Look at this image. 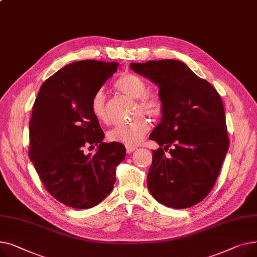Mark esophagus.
<instances>
[{"mask_svg": "<svg viewBox=\"0 0 257 257\" xmlns=\"http://www.w3.org/2000/svg\"><path fill=\"white\" fill-rule=\"evenodd\" d=\"M125 149H126V153L127 154H132V153H134L136 149H137V147H135V146H125Z\"/></svg>", "mask_w": 257, "mask_h": 257, "instance_id": "esophagus-1", "label": "esophagus"}]
</instances>
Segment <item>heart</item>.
<instances>
[{
    "label": "heart",
    "instance_id": "heart-1",
    "mask_svg": "<svg viewBox=\"0 0 257 257\" xmlns=\"http://www.w3.org/2000/svg\"><path fill=\"white\" fill-rule=\"evenodd\" d=\"M115 87L125 96L137 99V107L135 109L134 116H138L142 113L156 118L162 114L163 102L160 95L155 92H148L146 82L138 75L125 73L116 81ZM90 105H91L92 114L99 122L108 123L110 121L107 100L102 89L97 90L93 94ZM148 131L149 123L147 120L142 116H138L128 124L118 125L110 130L107 134V138L111 142L133 146L140 143Z\"/></svg>",
    "mask_w": 257,
    "mask_h": 257
}]
</instances>
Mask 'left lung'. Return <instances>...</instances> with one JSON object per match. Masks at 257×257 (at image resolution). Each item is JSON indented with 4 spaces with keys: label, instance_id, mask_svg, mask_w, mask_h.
Returning a JSON list of instances; mask_svg holds the SVG:
<instances>
[{
    "label": "left lung",
    "instance_id": "obj_1",
    "mask_svg": "<svg viewBox=\"0 0 257 257\" xmlns=\"http://www.w3.org/2000/svg\"><path fill=\"white\" fill-rule=\"evenodd\" d=\"M130 66L159 87L163 102L161 122L149 136L160 147L153 150L148 190L172 208L197 204L213 189L229 146L222 99L178 60Z\"/></svg>",
    "mask_w": 257,
    "mask_h": 257
}]
</instances>
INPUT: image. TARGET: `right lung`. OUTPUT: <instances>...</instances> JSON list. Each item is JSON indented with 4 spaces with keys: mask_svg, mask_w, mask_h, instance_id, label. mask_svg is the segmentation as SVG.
I'll return each instance as SVG.
<instances>
[{
    "mask_svg": "<svg viewBox=\"0 0 257 257\" xmlns=\"http://www.w3.org/2000/svg\"><path fill=\"white\" fill-rule=\"evenodd\" d=\"M119 63L84 60L45 81L29 123V157L43 186L61 203L93 207L111 193L116 166L126 156L121 143L102 142L104 134L91 112V98ZM98 146L94 155L85 147Z\"/></svg>",
    "mask_w": 257,
    "mask_h": 257,
    "instance_id": "1",
    "label": "right lung"
}]
</instances>
